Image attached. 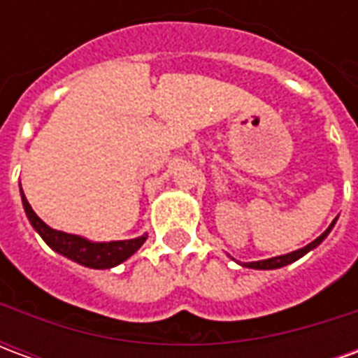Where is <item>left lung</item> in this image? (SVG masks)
Returning a JSON list of instances; mask_svg holds the SVG:
<instances>
[{
  "instance_id": "left-lung-1",
  "label": "left lung",
  "mask_w": 358,
  "mask_h": 358,
  "mask_svg": "<svg viewBox=\"0 0 358 358\" xmlns=\"http://www.w3.org/2000/svg\"><path fill=\"white\" fill-rule=\"evenodd\" d=\"M336 220L338 217L334 218V222L328 226V230L322 234V236H318L315 241H310L308 245L305 248L297 249V251H292V253H285V255H280V257H272V259H264V261H255V263H240L241 266H245V268H255V270H274V268H282V266H287V264L295 263V261H299L301 257H305L308 251H313L316 249L320 243H322L326 238H328V234L331 232V228L336 224Z\"/></svg>"
}]
</instances>
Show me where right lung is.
Segmentation results:
<instances>
[{"label":"right lung","mask_w":358,"mask_h":358,"mask_svg":"<svg viewBox=\"0 0 358 358\" xmlns=\"http://www.w3.org/2000/svg\"><path fill=\"white\" fill-rule=\"evenodd\" d=\"M20 199H22V207L27 213L28 222L32 224L36 232L40 234V238L55 253L66 257V259H71L82 266H88V268L105 270L124 263L126 259H130L143 245V241L148 240V234H143V236L134 238V240L92 241L88 238L76 236V234L61 232V230H55V228L45 224L42 218L36 215L34 209L30 207V203L22 194V187H20Z\"/></svg>","instance_id":"1"}]
</instances>
